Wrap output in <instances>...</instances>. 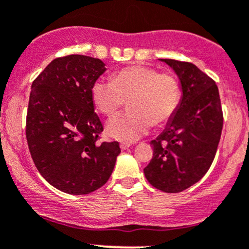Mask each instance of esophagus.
Returning a JSON list of instances; mask_svg holds the SVG:
<instances>
[{
    "instance_id": "obj_1",
    "label": "esophagus",
    "mask_w": 249,
    "mask_h": 249,
    "mask_svg": "<svg viewBox=\"0 0 249 249\" xmlns=\"http://www.w3.org/2000/svg\"><path fill=\"white\" fill-rule=\"evenodd\" d=\"M130 146H131V144H130L129 142H122V143H120V148H122L123 151H124V149H127Z\"/></svg>"
}]
</instances>
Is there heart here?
<instances>
[{
  "label": "heart",
  "mask_w": 249,
  "mask_h": 249,
  "mask_svg": "<svg viewBox=\"0 0 249 249\" xmlns=\"http://www.w3.org/2000/svg\"><path fill=\"white\" fill-rule=\"evenodd\" d=\"M182 90L171 73L132 66L113 74L112 81L97 80L91 88L95 107L107 117L117 114L127 101L129 110L109 120L107 134L131 142L147 134L152 124L160 126L175 115Z\"/></svg>",
  "instance_id": "1"
}]
</instances>
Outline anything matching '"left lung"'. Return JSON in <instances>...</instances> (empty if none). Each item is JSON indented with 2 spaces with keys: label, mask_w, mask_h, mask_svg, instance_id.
<instances>
[{
  "label": "left lung",
  "mask_w": 249,
  "mask_h": 249,
  "mask_svg": "<svg viewBox=\"0 0 249 249\" xmlns=\"http://www.w3.org/2000/svg\"><path fill=\"white\" fill-rule=\"evenodd\" d=\"M178 74L182 98L165 130L151 141L153 157L143 173L153 187L178 194L198 182L211 168L223 130L215 81L189 62L160 59Z\"/></svg>",
  "instance_id": "left-lung-1"
}]
</instances>
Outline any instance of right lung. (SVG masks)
Returning a JSON list of instances; mask_svg holds the SVG:
<instances>
[{
  "instance_id": "add662e5",
  "label": "right lung",
  "mask_w": 249,
  "mask_h": 249,
  "mask_svg": "<svg viewBox=\"0 0 249 249\" xmlns=\"http://www.w3.org/2000/svg\"><path fill=\"white\" fill-rule=\"evenodd\" d=\"M106 71L98 58H55L33 81L26 141L38 173L69 195L102 187L114 169L119 142L98 140L103 125L93 109L91 88Z\"/></svg>"
}]
</instances>
